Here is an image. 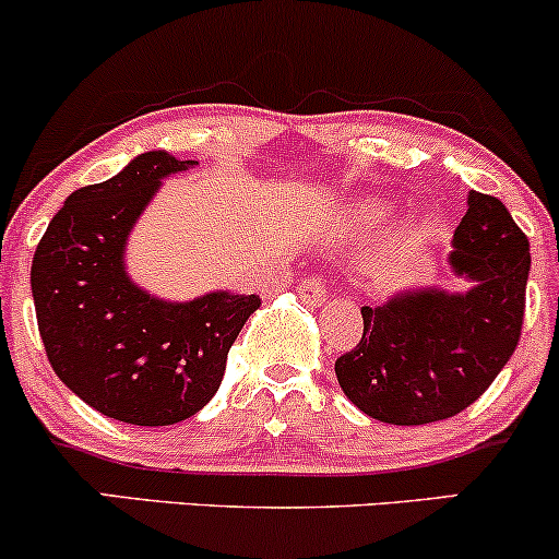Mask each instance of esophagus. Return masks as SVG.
<instances>
[{"mask_svg":"<svg viewBox=\"0 0 559 559\" xmlns=\"http://www.w3.org/2000/svg\"><path fill=\"white\" fill-rule=\"evenodd\" d=\"M297 292H299V299L307 301V305H323L325 297H329L323 278H318V275H307V278L299 284Z\"/></svg>","mask_w":559,"mask_h":559,"instance_id":"1","label":"esophagus"}]
</instances>
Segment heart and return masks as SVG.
Masks as SVG:
<instances>
[{"label":"heart","instance_id":"heart-1","mask_svg":"<svg viewBox=\"0 0 559 559\" xmlns=\"http://www.w3.org/2000/svg\"><path fill=\"white\" fill-rule=\"evenodd\" d=\"M389 210L378 207V204H365V207L355 210L349 217V230L355 234H373V230L383 228V223L389 221Z\"/></svg>","mask_w":559,"mask_h":559}]
</instances>
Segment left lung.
Instances as JSON below:
<instances>
[{"label":"left lung","mask_w":559,"mask_h":559,"mask_svg":"<svg viewBox=\"0 0 559 559\" xmlns=\"http://www.w3.org/2000/svg\"><path fill=\"white\" fill-rule=\"evenodd\" d=\"M449 265L467 292L413 288L362 307V338L336 360L355 407L391 426L463 413L491 386L523 329L528 239L497 197L471 191Z\"/></svg>","instance_id":"8db88e82"}]
</instances>
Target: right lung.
I'll list each match as a JSON object with an SVG mask.
<instances>
[{
    "label": "right lung",
    "instance_id": "add662e5",
    "mask_svg": "<svg viewBox=\"0 0 559 559\" xmlns=\"http://www.w3.org/2000/svg\"><path fill=\"white\" fill-rule=\"evenodd\" d=\"M194 159L144 152L110 181L73 191L31 265L38 333L57 378L88 407L131 426H173L215 396L230 344L258 294L191 301L146 294L126 273V241L163 178Z\"/></svg>",
    "mask_w": 559,
    "mask_h": 559
}]
</instances>
